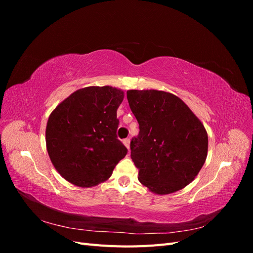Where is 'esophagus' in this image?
Instances as JSON below:
<instances>
[{"instance_id": "esophagus-1", "label": "esophagus", "mask_w": 253, "mask_h": 253, "mask_svg": "<svg viewBox=\"0 0 253 253\" xmlns=\"http://www.w3.org/2000/svg\"><path fill=\"white\" fill-rule=\"evenodd\" d=\"M122 142H124V144L126 145V148L129 151V139H128V138L124 139V141H122Z\"/></svg>"}]
</instances>
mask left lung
I'll use <instances>...</instances> for the list:
<instances>
[{"instance_id": "left-lung-1", "label": "left lung", "mask_w": 253, "mask_h": 253, "mask_svg": "<svg viewBox=\"0 0 253 253\" xmlns=\"http://www.w3.org/2000/svg\"><path fill=\"white\" fill-rule=\"evenodd\" d=\"M127 101L139 124L131 141L138 180L152 193H174L192 182L208 154V134L180 98L158 89H128Z\"/></svg>"}]
</instances>
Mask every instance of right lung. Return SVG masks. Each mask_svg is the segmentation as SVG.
I'll return each instance as SVG.
<instances>
[{
    "instance_id": "right-lung-1",
    "label": "right lung",
    "mask_w": 253,
    "mask_h": 253,
    "mask_svg": "<svg viewBox=\"0 0 253 253\" xmlns=\"http://www.w3.org/2000/svg\"><path fill=\"white\" fill-rule=\"evenodd\" d=\"M122 89L87 86L74 91L53 110L45 140L51 164L68 182L81 188L108 180L114 168L126 155L117 139V109Z\"/></svg>"
}]
</instances>
